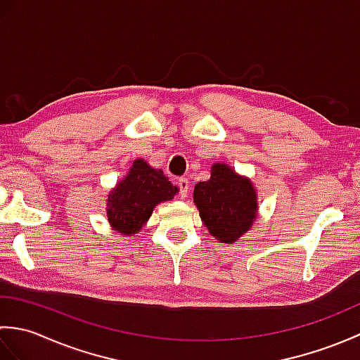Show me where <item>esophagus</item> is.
<instances>
[{
	"mask_svg": "<svg viewBox=\"0 0 360 360\" xmlns=\"http://www.w3.org/2000/svg\"><path fill=\"white\" fill-rule=\"evenodd\" d=\"M178 187H179V195L181 198H186L188 195V190H190V184H188V179L187 178H181L178 181Z\"/></svg>",
	"mask_w": 360,
	"mask_h": 360,
	"instance_id": "esophagus-1",
	"label": "esophagus"
}]
</instances>
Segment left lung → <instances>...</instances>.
<instances>
[{"label":"left lung","instance_id":"8db88e82","mask_svg":"<svg viewBox=\"0 0 360 360\" xmlns=\"http://www.w3.org/2000/svg\"><path fill=\"white\" fill-rule=\"evenodd\" d=\"M193 201L213 238L223 243H233L246 233L257 217V193L252 182L226 164H215L210 179L198 182Z\"/></svg>","mask_w":360,"mask_h":360}]
</instances>
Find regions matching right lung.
<instances>
[{
  "label": "right lung",
  "instance_id": "add662e5",
  "mask_svg": "<svg viewBox=\"0 0 360 360\" xmlns=\"http://www.w3.org/2000/svg\"><path fill=\"white\" fill-rule=\"evenodd\" d=\"M178 187H174L162 170L151 168L145 160H134L127 178L108 196L110 224L122 235L139 232L150 218L155 205L173 200Z\"/></svg>",
  "mask_w": 360,
  "mask_h": 360
}]
</instances>
